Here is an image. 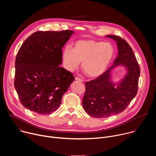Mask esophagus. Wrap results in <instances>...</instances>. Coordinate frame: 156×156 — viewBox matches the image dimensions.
I'll list each match as a JSON object with an SVG mask.
<instances>
[{"instance_id":"esophagus-1","label":"esophagus","mask_w":156,"mask_h":156,"mask_svg":"<svg viewBox=\"0 0 156 156\" xmlns=\"http://www.w3.org/2000/svg\"><path fill=\"white\" fill-rule=\"evenodd\" d=\"M75 80L78 81H80V82H83V80L81 79H80V78H78V77H75Z\"/></svg>"}]
</instances>
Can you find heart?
Returning <instances> with one entry per match:
<instances>
[{"mask_svg": "<svg viewBox=\"0 0 156 156\" xmlns=\"http://www.w3.org/2000/svg\"><path fill=\"white\" fill-rule=\"evenodd\" d=\"M114 54L109 42L94 40H78L73 49L66 47L62 54L63 63L68 70H73L82 62V69L90 78H98L107 69Z\"/></svg>", "mask_w": 156, "mask_h": 156, "instance_id": "obj_1", "label": "heart"}]
</instances>
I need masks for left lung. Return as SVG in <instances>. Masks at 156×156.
Returning <instances> with one entry per match:
<instances>
[{
	"instance_id": "1",
	"label": "left lung",
	"mask_w": 156,
	"mask_h": 156,
	"mask_svg": "<svg viewBox=\"0 0 156 156\" xmlns=\"http://www.w3.org/2000/svg\"><path fill=\"white\" fill-rule=\"evenodd\" d=\"M117 42L118 55L113 65L98 78L85 83L82 104L85 112L93 117L107 118L118 114L128 107L138 93L140 69L128 42L120 36L107 35ZM118 65L124 66L127 73L115 87L110 80L111 71Z\"/></svg>"
}]
</instances>
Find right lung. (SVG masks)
I'll list each match as a JSON object with an SVG mask.
<instances>
[{
  "label": "right lung",
  "mask_w": 156,
  "mask_h": 156,
  "mask_svg": "<svg viewBox=\"0 0 156 156\" xmlns=\"http://www.w3.org/2000/svg\"><path fill=\"white\" fill-rule=\"evenodd\" d=\"M73 33L70 30L36 31L20 47L15 59L14 86L22 105L32 112H54L74 81L73 74L59 66L62 48Z\"/></svg>",
  "instance_id": "1"
}]
</instances>
